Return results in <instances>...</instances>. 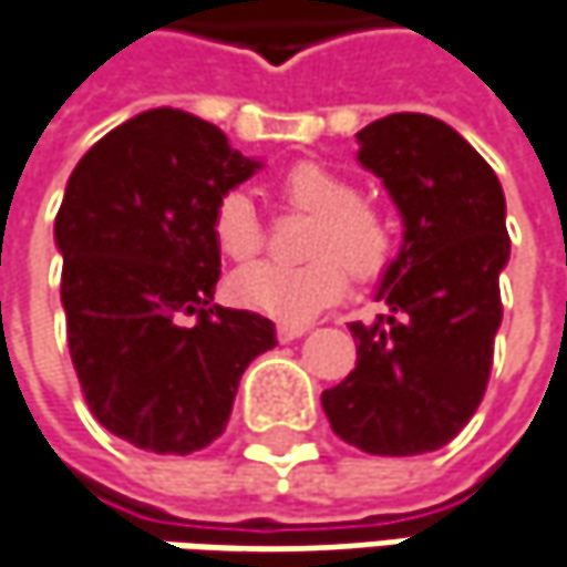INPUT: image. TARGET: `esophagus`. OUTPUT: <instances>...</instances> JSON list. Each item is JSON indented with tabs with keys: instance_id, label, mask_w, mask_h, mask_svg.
I'll use <instances>...</instances> for the list:
<instances>
[{
	"instance_id": "34e87169",
	"label": "esophagus",
	"mask_w": 567,
	"mask_h": 567,
	"mask_svg": "<svg viewBox=\"0 0 567 567\" xmlns=\"http://www.w3.org/2000/svg\"><path fill=\"white\" fill-rule=\"evenodd\" d=\"M308 330H311L308 323H279V327H276V333H279V340H282V343H291V340L305 337Z\"/></svg>"
}]
</instances>
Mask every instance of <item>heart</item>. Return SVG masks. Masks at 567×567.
<instances>
[{"label": "heart", "mask_w": 567, "mask_h": 567, "mask_svg": "<svg viewBox=\"0 0 567 567\" xmlns=\"http://www.w3.org/2000/svg\"><path fill=\"white\" fill-rule=\"evenodd\" d=\"M279 198L288 208L311 215L298 266L256 262L230 276V295L244 308L285 323L311 320L343 298L350 277L382 279L394 259V230L388 217L359 198L355 185L320 163H298L279 176ZM212 237L227 262H250L262 247V220L244 188L220 195L212 215Z\"/></svg>", "instance_id": "1"}]
</instances>
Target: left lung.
<instances>
[{"instance_id": "1", "label": "left lung", "mask_w": 567, "mask_h": 567, "mask_svg": "<svg viewBox=\"0 0 567 567\" xmlns=\"http://www.w3.org/2000/svg\"><path fill=\"white\" fill-rule=\"evenodd\" d=\"M355 141L401 212L404 244L375 291L388 311L350 323L355 369L320 404L355 450L420 455L482 404L504 315L507 202L482 153L440 117H379Z\"/></svg>"}]
</instances>
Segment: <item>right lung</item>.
<instances>
[{"label":"right lung","instance_id":"right-lung-1","mask_svg":"<svg viewBox=\"0 0 567 567\" xmlns=\"http://www.w3.org/2000/svg\"><path fill=\"white\" fill-rule=\"evenodd\" d=\"M262 163L179 109L109 131L76 163L53 240L70 359L95 420L137 450L188 455L227 426L272 320L215 305L220 195Z\"/></svg>","mask_w":567,"mask_h":567}]
</instances>
